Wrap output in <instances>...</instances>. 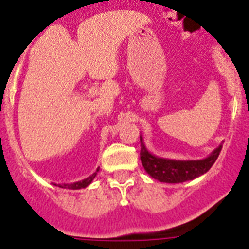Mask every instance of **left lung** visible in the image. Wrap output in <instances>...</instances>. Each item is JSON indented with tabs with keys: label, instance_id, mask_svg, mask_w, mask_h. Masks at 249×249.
Here are the masks:
<instances>
[{
	"label": "left lung",
	"instance_id": "left-lung-1",
	"mask_svg": "<svg viewBox=\"0 0 249 249\" xmlns=\"http://www.w3.org/2000/svg\"><path fill=\"white\" fill-rule=\"evenodd\" d=\"M140 140L141 160L144 169L151 177L158 179L160 182H166V183H181V182L191 181L193 178L199 177L213 166L222 149V146H219L218 148L214 149L210 157L202 160H164V158H158L151 155L144 147L142 137H140Z\"/></svg>",
	"mask_w": 249,
	"mask_h": 249
}]
</instances>
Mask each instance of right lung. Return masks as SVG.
<instances>
[{"label": "right lung", "mask_w": 249, "mask_h": 249, "mask_svg": "<svg viewBox=\"0 0 249 249\" xmlns=\"http://www.w3.org/2000/svg\"><path fill=\"white\" fill-rule=\"evenodd\" d=\"M97 172H98V169L93 173V175L89 176V178H86V179H83V181L81 182H76V183H71V184H59L58 187H61V188H68V190H80V188H85V187H87L92 181H93V178L96 177Z\"/></svg>", "instance_id": "obj_1"}]
</instances>
